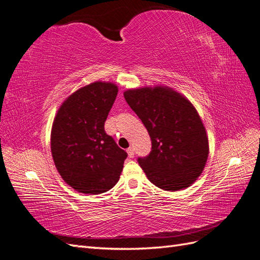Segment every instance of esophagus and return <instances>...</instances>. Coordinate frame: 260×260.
<instances>
[{"label": "esophagus", "mask_w": 260, "mask_h": 260, "mask_svg": "<svg viewBox=\"0 0 260 260\" xmlns=\"http://www.w3.org/2000/svg\"><path fill=\"white\" fill-rule=\"evenodd\" d=\"M126 152H128V156L130 158H134V156H135V149H134V148H132V147L128 148V150H126Z\"/></svg>", "instance_id": "1"}]
</instances>
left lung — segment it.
<instances>
[{
	"instance_id": "obj_1",
	"label": "left lung",
	"mask_w": 260,
	"mask_h": 260,
	"mask_svg": "<svg viewBox=\"0 0 260 260\" xmlns=\"http://www.w3.org/2000/svg\"><path fill=\"white\" fill-rule=\"evenodd\" d=\"M123 95L150 136V153L138 158L148 179L171 192L190 186L209 156L208 136L197 109L169 87L128 89Z\"/></svg>"
}]
</instances>
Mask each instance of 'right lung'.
I'll list each match as a JSON object with an SVG mask.
<instances>
[{"label": "right lung", "instance_id": "add662e5", "mask_svg": "<svg viewBox=\"0 0 260 260\" xmlns=\"http://www.w3.org/2000/svg\"><path fill=\"white\" fill-rule=\"evenodd\" d=\"M116 95L113 83H91L63 101L55 116L52 158L61 178L77 192L105 193L119 181L128 153L104 130Z\"/></svg>", "mask_w": 260, "mask_h": 260}]
</instances>
